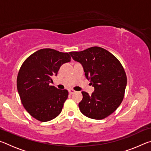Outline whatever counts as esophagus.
Listing matches in <instances>:
<instances>
[{
	"instance_id": "obj_1",
	"label": "esophagus",
	"mask_w": 151,
	"mask_h": 151,
	"mask_svg": "<svg viewBox=\"0 0 151 151\" xmlns=\"http://www.w3.org/2000/svg\"><path fill=\"white\" fill-rule=\"evenodd\" d=\"M68 92H69L70 94H74L75 93H76V91H74L73 89H69V90H68Z\"/></svg>"
}]
</instances>
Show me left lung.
Here are the masks:
<instances>
[{
	"label": "left lung",
	"instance_id": "left-lung-1",
	"mask_svg": "<svg viewBox=\"0 0 151 151\" xmlns=\"http://www.w3.org/2000/svg\"><path fill=\"white\" fill-rule=\"evenodd\" d=\"M69 54L83 66L86 78L94 91L91 95L82 92L81 112L88 118L101 120L115 111L123 100L127 80L119 60L104 48L93 47Z\"/></svg>",
	"mask_w": 151,
	"mask_h": 151
}]
</instances>
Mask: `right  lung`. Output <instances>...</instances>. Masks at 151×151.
<instances>
[{
    "mask_svg": "<svg viewBox=\"0 0 151 151\" xmlns=\"http://www.w3.org/2000/svg\"><path fill=\"white\" fill-rule=\"evenodd\" d=\"M70 59L68 52L43 48L28 57L20 67L17 81L18 93L24 109L38 121H51L62 111L68 91L49 84L60 66Z\"/></svg>",
    "mask_w": 151,
    "mask_h": 151,
    "instance_id": "obj_1",
    "label": "right lung"
}]
</instances>
